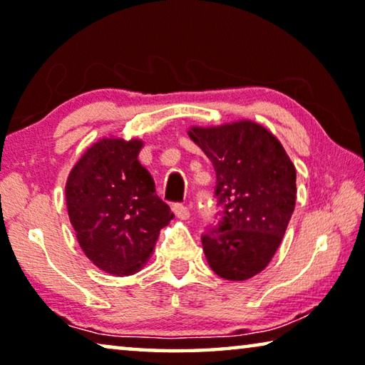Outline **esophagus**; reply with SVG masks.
<instances>
[{
  "mask_svg": "<svg viewBox=\"0 0 365 365\" xmlns=\"http://www.w3.org/2000/svg\"><path fill=\"white\" fill-rule=\"evenodd\" d=\"M173 212H175V215H176V218H179V220H187L189 215H190L187 207L182 205V204H176L175 207H173Z\"/></svg>",
  "mask_w": 365,
  "mask_h": 365,
  "instance_id": "obj_1",
  "label": "esophagus"
}]
</instances>
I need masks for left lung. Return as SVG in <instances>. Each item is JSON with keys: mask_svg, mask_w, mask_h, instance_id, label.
<instances>
[{"mask_svg": "<svg viewBox=\"0 0 365 365\" xmlns=\"http://www.w3.org/2000/svg\"><path fill=\"white\" fill-rule=\"evenodd\" d=\"M189 137L212 161L222 220L202 235L217 276L246 280L276 255L294 214L295 166L279 140L251 120L190 127Z\"/></svg>", "mask_w": 365, "mask_h": 365, "instance_id": "left-lung-1", "label": "left lung"}]
</instances>
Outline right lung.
<instances>
[{
  "label": "right lung",
  "mask_w": 365,
  "mask_h": 365,
  "mask_svg": "<svg viewBox=\"0 0 365 365\" xmlns=\"http://www.w3.org/2000/svg\"><path fill=\"white\" fill-rule=\"evenodd\" d=\"M142 140L103 138L70 171L66 209L88 259L112 276H130L153 251L173 217L140 165Z\"/></svg>",
  "instance_id": "obj_1"
}]
</instances>
